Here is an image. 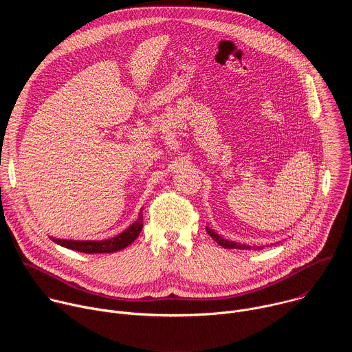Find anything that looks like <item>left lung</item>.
<instances>
[{"label": "left lung", "mask_w": 352, "mask_h": 352, "mask_svg": "<svg viewBox=\"0 0 352 352\" xmlns=\"http://www.w3.org/2000/svg\"><path fill=\"white\" fill-rule=\"evenodd\" d=\"M206 231H208V234H209L219 245H221V246L226 248V249H252V246H249V245L236 243V242H234V241L224 239L223 236H220L217 232H214V231H213L212 228H209V227H206ZM254 249H263V246H254Z\"/></svg>", "instance_id": "1"}]
</instances>
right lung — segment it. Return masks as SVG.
I'll use <instances>...</instances> for the list:
<instances>
[{
	"label": "right lung",
	"mask_w": 352,
	"mask_h": 352,
	"mask_svg": "<svg viewBox=\"0 0 352 352\" xmlns=\"http://www.w3.org/2000/svg\"><path fill=\"white\" fill-rule=\"evenodd\" d=\"M143 228V216H142V210L139 213V217L135 223H132L124 232L109 238V239H102V241H72V239H60V238H52L56 243L68 248V249H74L78 250V252H83V254H111V252H117V250H121L124 248H126L128 245H131L138 235L140 234Z\"/></svg>",
	"instance_id": "obj_1"
}]
</instances>
